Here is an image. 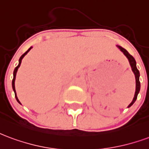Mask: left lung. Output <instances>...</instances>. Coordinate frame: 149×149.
<instances>
[{"mask_svg":"<svg viewBox=\"0 0 149 149\" xmlns=\"http://www.w3.org/2000/svg\"><path fill=\"white\" fill-rule=\"evenodd\" d=\"M118 47L119 48L120 50L122 51L124 54L126 56V58H128V60L130 61V64L131 68H132V70H133V73L135 75V78H136V91H135V95H134V98H133V101L131 102L130 104L129 105V107H131V106L133 105L134 102L136 101V98H137V95L139 93L140 91V88H141V84H140V80H139V77H140V72L138 71V69H136V61L135 59L133 58V57L132 55H130L126 49H125L124 48H122V47H120V46H118Z\"/></svg>","mask_w":149,"mask_h":149,"instance_id":"obj_1","label":"left lung"}]
</instances>
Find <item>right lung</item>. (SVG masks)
Instances as JSON below:
<instances>
[{"mask_svg": "<svg viewBox=\"0 0 149 149\" xmlns=\"http://www.w3.org/2000/svg\"><path fill=\"white\" fill-rule=\"evenodd\" d=\"M31 48H32V47H30L29 49H27V51H26V52L24 53V54L22 55L21 57H20V58H19V65L17 66H16V69H14V72H13V91H14V92H15V96H16V100H17V101H18V102L19 103H20V102H19V100H18V98H17V96H16V89H15V80H16V72H17V70H18V69H19V66H20V64H21V61H22V59H23V58H24V56H25V55L27 54V53L29 52V50L31 49Z\"/></svg>", "mask_w": 149, "mask_h": 149, "instance_id": "obj_1", "label": "right lung"}]
</instances>
